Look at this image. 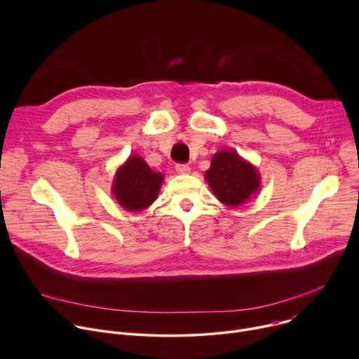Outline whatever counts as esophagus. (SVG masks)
I'll list each match as a JSON object with an SVG mask.
<instances>
[{
  "label": "esophagus",
  "mask_w": 359,
  "mask_h": 359,
  "mask_svg": "<svg viewBox=\"0 0 359 359\" xmlns=\"http://www.w3.org/2000/svg\"><path fill=\"white\" fill-rule=\"evenodd\" d=\"M176 172L179 175H189L190 173V168L187 165H177L176 166Z\"/></svg>",
  "instance_id": "1"
}]
</instances>
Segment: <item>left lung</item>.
<instances>
[{
    "label": "left lung",
    "instance_id": "8db88e82",
    "mask_svg": "<svg viewBox=\"0 0 359 359\" xmlns=\"http://www.w3.org/2000/svg\"><path fill=\"white\" fill-rule=\"evenodd\" d=\"M204 179L217 200L231 209L243 206L257 196L262 186V176L257 168L233 149L215 153Z\"/></svg>",
    "mask_w": 359,
    "mask_h": 359
}]
</instances>
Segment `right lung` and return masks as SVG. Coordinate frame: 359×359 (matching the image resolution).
Returning a JSON list of instances; mask_svg holds the SVG:
<instances>
[{
	"mask_svg": "<svg viewBox=\"0 0 359 359\" xmlns=\"http://www.w3.org/2000/svg\"><path fill=\"white\" fill-rule=\"evenodd\" d=\"M165 176L153 172L139 155H130L115 173L112 194L119 206L132 213L147 209L159 196Z\"/></svg>",
	"mask_w": 359,
	"mask_h": 359,
	"instance_id": "add662e5",
	"label": "right lung"
}]
</instances>
